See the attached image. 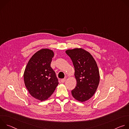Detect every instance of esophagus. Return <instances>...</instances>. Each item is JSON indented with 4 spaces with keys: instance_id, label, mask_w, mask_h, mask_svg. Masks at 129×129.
Masks as SVG:
<instances>
[{
    "instance_id": "34e87169",
    "label": "esophagus",
    "mask_w": 129,
    "mask_h": 129,
    "mask_svg": "<svg viewBox=\"0 0 129 129\" xmlns=\"http://www.w3.org/2000/svg\"><path fill=\"white\" fill-rule=\"evenodd\" d=\"M66 80V78H64V79H62L61 80V82L62 83H64L65 82V81Z\"/></svg>"
}]
</instances>
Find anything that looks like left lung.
<instances>
[{
  "instance_id": "1",
  "label": "left lung",
  "mask_w": 129,
  "mask_h": 129,
  "mask_svg": "<svg viewBox=\"0 0 129 129\" xmlns=\"http://www.w3.org/2000/svg\"><path fill=\"white\" fill-rule=\"evenodd\" d=\"M75 67L77 80L76 88L71 94L76 100L85 102L95 93L100 82V73L97 64L91 54L82 48L66 51Z\"/></svg>"
}]
</instances>
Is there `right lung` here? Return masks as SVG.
Instances as JSON below:
<instances>
[{
  "instance_id": "right-lung-1",
  "label": "right lung",
  "mask_w": 129,
  "mask_h": 129,
  "mask_svg": "<svg viewBox=\"0 0 129 129\" xmlns=\"http://www.w3.org/2000/svg\"><path fill=\"white\" fill-rule=\"evenodd\" d=\"M53 52L42 49L29 60L24 72L25 85L30 94L41 101L47 100L59 84L56 73L50 67Z\"/></svg>"
}]
</instances>
